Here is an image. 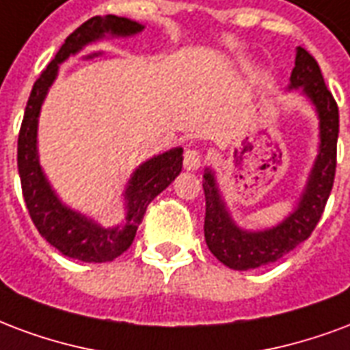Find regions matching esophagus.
<instances>
[{"mask_svg": "<svg viewBox=\"0 0 350 350\" xmlns=\"http://www.w3.org/2000/svg\"><path fill=\"white\" fill-rule=\"evenodd\" d=\"M200 165H202L200 152L193 148L185 150V154H183V167L187 168V170H196V168H200Z\"/></svg>", "mask_w": 350, "mask_h": 350, "instance_id": "34e87169", "label": "esophagus"}]
</instances>
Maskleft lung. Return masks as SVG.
I'll return each instance as SVG.
<instances>
[{"mask_svg":"<svg viewBox=\"0 0 350 350\" xmlns=\"http://www.w3.org/2000/svg\"><path fill=\"white\" fill-rule=\"evenodd\" d=\"M302 89L319 113L321 146L317 161L313 165L306 191L299 200V208L286 221L263 232H245L230 219L219 187L211 170L204 174L206 195V221L204 235L209 250L226 267L235 271L269 265L291 252L297 245L306 241L317 226L332 191L336 176V154L340 133V111L332 92L327 89L315 57L302 46L297 48L295 68L291 72V87Z\"/></svg>","mask_w":350,"mask_h":350,"instance_id":"obj_1","label":"left lung"}]
</instances>
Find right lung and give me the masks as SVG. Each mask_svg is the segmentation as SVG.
Instances as JSON below:
<instances>
[{"label":"right lung","instance_id":"obj_1","mask_svg":"<svg viewBox=\"0 0 350 350\" xmlns=\"http://www.w3.org/2000/svg\"><path fill=\"white\" fill-rule=\"evenodd\" d=\"M139 31H142L141 23L115 14H107L105 18L94 16L81 23L74 33L66 37L53 61L38 76L23 113L22 128L18 135V172L22 182L23 200L29 209L31 221L37 226L38 234L59 252L74 260L103 263V261H113L126 252L135 239L137 228L141 224L150 202L182 172V148L170 150L142 163L133 172V178L129 180L126 189V200H128L126 226L102 228L87 219L85 215L76 213L63 206L55 193L51 191L50 183L44 178L38 165V113L44 96L55 79L59 63H63L72 53H77L83 46L103 38L105 33L126 37V35H135Z\"/></svg>","mask_w":350,"mask_h":350}]
</instances>
